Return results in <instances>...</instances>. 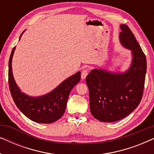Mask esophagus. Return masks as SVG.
I'll return each mask as SVG.
<instances>
[{
  "label": "esophagus",
  "instance_id": "esophagus-1",
  "mask_svg": "<svg viewBox=\"0 0 154 154\" xmlns=\"http://www.w3.org/2000/svg\"><path fill=\"white\" fill-rule=\"evenodd\" d=\"M88 74V70H86V69H84V70L82 71L81 72V78L82 79H85L86 76H87Z\"/></svg>",
  "mask_w": 154,
  "mask_h": 154
}]
</instances>
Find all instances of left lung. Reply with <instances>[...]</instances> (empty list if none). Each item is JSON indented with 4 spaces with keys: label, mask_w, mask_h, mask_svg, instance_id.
<instances>
[{
    "label": "left lung",
    "mask_w": 154,
    "mask_h": 154,
    "mask_svg": "<svg viewBox=\"0 0 154 154\" xmlns=\"http://www.w3.org/2000/svg\"><path fill=\"white\" fill-rule=\"evenodd\" d=\"M120 40L132 51V65L124 73L94 69L86 77L92 115L102 122H115L132 113L142 100L146 71V59L133 33L121 25Z\"/></svg>",
    "instance_id": "1"
}]
</instances>
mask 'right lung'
Masks as SVG:
<instances>
[{"mask_svg":"<svg viewBox=\"0 0 154 154\" xmlns=\"http://www.w3.org/2000/svg\"><path fill=\"white\" fill-rule=\"evenodd\" d=\"M22 35V33L20 38ZM14 50L15 47L12 49L9 60L8 83L16 106L27 118L35 123H52L57 121L65 112L70 92L81 80V72L68 78L50 93L39 97H31L20 91L14 80L12 60Z\"/></svg>","mask_w":154,"mask_h":154,"instance_id":"obj_1","label":"right lung"}]
</instances>
